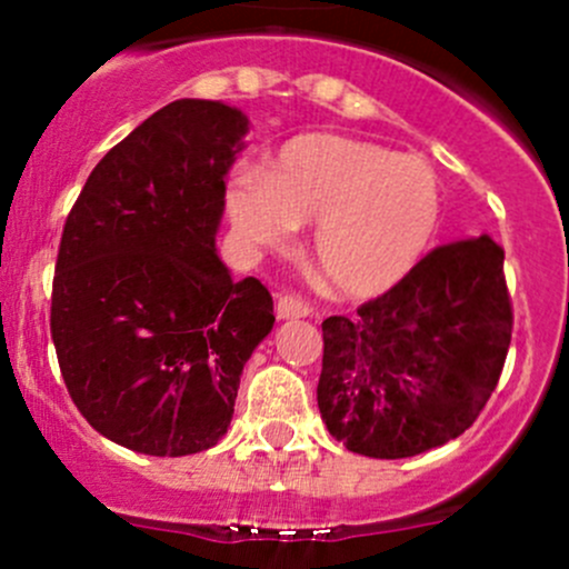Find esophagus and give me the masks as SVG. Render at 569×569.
Listing matches in <instances>:
<instances>
[{"label":"esophagus","instance_id":"esophagus-1","mask_svg":"<svg viewBox=\"0 0 569 569\" xmlns=\"http://www.w3.org/2000/svg\"><path fill=\"white\" fill-rule=\"evenodd\" d=\"M274 313H278V319H306L313 317V308L300 297L280 295L278 302H274Z\"/></svg>","mask_w":569,"mask_h":569}]
</instances>
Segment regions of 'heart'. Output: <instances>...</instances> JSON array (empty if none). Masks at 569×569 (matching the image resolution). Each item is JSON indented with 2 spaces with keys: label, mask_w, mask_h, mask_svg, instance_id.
<instances>
[{
  "label": "heart",
  "mask_w": 569,
  "mask_h": 569,
  "mask_svg": "<svg viewBox=\"0 0 569 569\" xmlns=\"http://www.w3.org/2000/svg\"><path fill=\"white\" fill-rule=\"evenodd\" d=\"M228 217L256 248H283L317 222L313 261L347 297H377L418 267L443 220V187L412 153L343 134H300L263 173L239 170L226 189Z\"/></svg>",
  "instance_id": "1"
}]
</instances>
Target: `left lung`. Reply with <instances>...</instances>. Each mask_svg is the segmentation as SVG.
<instances>
[{"label": "left lung", "mask_w": 569, "mask_h": 569, "mask_svg": "<svg viewBox=\"0 0 569 569\" xmlns=\"http://www.w3.org/2000/svg\"><path fill=\"white\" fill-rule=\"evenodd\" d=\"M512 319L501 244L468 237L429 250L355 317L321 321V421L377 460L460 438L496 391Z\"/></svg>", "instance_id": "1"}]
</instances>
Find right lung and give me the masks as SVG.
<instances>
[{"label": "right lung", "mask_w": 569, "mask_h": 569, "mask_svg": "<svg viewBox=\"0 0 569 569\" xmlns=\"http://www.w3.org/2000/svg\"><path fill=\"white\" fill-rule=\"evenodd\" d=\"M248 118L181 99L142 120L84 181L57 250L51 341L84 421L151 457L211 449L272 330V295L214 250Z\"/></svg>", "instance_id": "add662e5"}]
</instances>
